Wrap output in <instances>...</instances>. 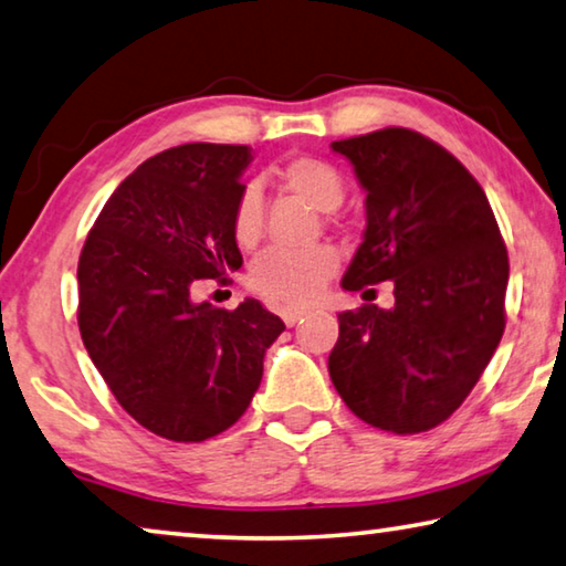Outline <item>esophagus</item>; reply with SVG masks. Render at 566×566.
<instances>
[{"label":"esophagus","mask_w":566,"mask_h":566,"mask_svg":"<svg viewBox=\"0 0 566 566\" xmlns=\"http://www.w3.org/2000/svg\"><path fill=\"white\" fill-rule=\"evenodd\" d=\"M304 315H307V310H302V307H282V310H280V317L284 319L286 327L297 325V322H300Z\"/></svg>","instance_id":"34e87169"}]
</instances>
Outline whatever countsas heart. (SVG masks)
<instances>
[{
	"mask_svg": "<svg viewBox=\"0 0 566 566\" xmlns=\"http://www.w3.org/2000/svg\"><path fill=\"white\" fill-rule=\"evenodd\" d=\"M276 178L304 201L322 211L337 209L345 199V178L327 160L297 156L276 170ZM264 227V199L259 186L241 188L231 211V234L239 247H254ZM337 266V256L329 247L312 249H269L254 259L249 269V286L264 297L284 304H307Z\"/></svg>",
	"mask_w": 566,
	"mask_h": 566,
	"instance_id": "obj_1",
	"label": "heart"
}]
</instances>
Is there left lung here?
I'll list each match as a JSON object with an SVG mask.
<instances>
[{
  "label": "left lung",
  "mask_w": 566,
  "mask_h": 566,
  "mask_svg": "<svg viewBox=\"0 0 566 566\" xmlns=\"http://www.w3.org/2000/svg\"><path fill=\"white\" fill-rule=\"evenodd\" d=\"M332 150L367 191V229L343 286L392 282L396 307L339 312L329 378L365 423L423 433L461 408L501 343L506 244L476 178L436 140L382 128Z\"/></svg>",
  "instance_id": "8db88e82"
}]
</instances>
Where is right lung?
<instances>
[{
	"mask_svg": "<svg viewBox=\"0 0 566 566\" xmlns=\"http://www.w3.org/2000/svg\"><path fill=\"white\" fill-rule=\"evenodd\" d=\"M249 146L186 143L115 188L77 262V325L90 360L130 418L201 443L244 416L284 322L259 300L237 310L191 300L241 266L231 211Z\"/></svg>",
	"mask_w": 566,
	"mask_h": 566,
	"instance_id": "1",
	"label": "right lung"
}]
</instances>
